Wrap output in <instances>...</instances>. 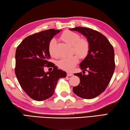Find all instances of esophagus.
Segmentation results:
<instances>
[{"label":"esophagus","instance_id":"obj_1","mask_svg":"<svg viewBox=\"0 0 130 130\" xmlns=\"http://www.w3.org/2000/svg\"><path fill=\"white\" fill-rule=\"evenodd\" d=\"M73 75V74L72 73H70V72H67V76H72Z\"/></svg>","mask_w":130,"mask_h":130}]
</instances>
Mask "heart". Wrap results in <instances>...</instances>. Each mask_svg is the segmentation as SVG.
Returning a JSON list of instances; mask_svg holds the SVG:
<instances>
[{
    "label": "heart",
    "instance_id": "b5f03b06",
    "mask_svg": "<svg viewBox=\"0 0 130 130\" xmlns=\"http://www.w3.org/2000/svg\"><path fill=\"white\" fill-rule=\"evenodd\" d=\"M60 38L65 42L72 45L73 52L77 54V55L74 54L69 57L61 58L57 62V65L61 69L66 71H70L73 69L78 63V57L83 59L88 56L90 50V44L88 39L80 38V35L78 33L69 30L63 31L61 34ZM56 39L53 38L50 41L48 45V52L50 56L53 58H56L57 57L56 52Z\"/></svg>",
    "mask_w": 130,
    "mask_h": 130
}]
</instances>
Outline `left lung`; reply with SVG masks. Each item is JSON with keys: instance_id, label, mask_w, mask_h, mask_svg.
I'll return each mask as SVG.
<instances>
[{"instance_id": "8db88e82", "label": "left lung", "mask_w": 130, "mask_h": 130, "mask_svg": "<svg viewBox=\"0 0 130 130\" xmlns=\"http://www.w3.org/2000/svg\"><path fill=\"white\" fill-rule=\"evenodd\" d=\"M70 30L77 31L87 37L90 44L88 56L80 63L83 73H74L80 78V84L73 88L77 96L91 99L106 89L115 68V54L112 45L104 35L90 28L77 27ZM85 71L89 74H85Z\"/></svg>"}]
</instances>
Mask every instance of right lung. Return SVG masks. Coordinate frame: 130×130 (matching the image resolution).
I'll return each mask as SVG.
<instances>
[{
	"mask_svg": "<svg viewBox=\"0 0 130 130\" xmlns=\"http://www.w3.org/2000/svg\"><path fill=\"white\" fill-rule=\"evenodd\" d=\"M61 30L49 29L26 37L18 46L15 53V73L22 88L35 100L42 101L52 96L57 81L67 73L49 62L48 45ZM45 67L51 68L46 73Z\"/></svg>",
	"mask_w": 130,
	"mask_h": 130,
	"instance_id": "right-lung-1",
	"label": "right lung"
}]
</instances>
